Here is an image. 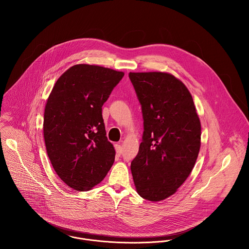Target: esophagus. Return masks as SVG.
Listing matches in <instances>:
<instances>
[{
	"label": "esophagus",
	"instance_id": "34e87169",
	"mask_svg": "<svg viewBox=\"0 0 249 249\" xmlns=\"http://www.w3.org/2000/svg\"><path fill=\"white\" fill-rule=\"evenodd\" d=\"M115 149H116L117 155L120 156V155L122 154V152H123V147H122V145L119 144V143H116V144H115Z\"/></svg>",
	"mask_w": 249,
	"mask_h": 249
}]
</instances>
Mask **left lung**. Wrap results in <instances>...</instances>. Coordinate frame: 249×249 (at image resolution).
Here are the masks:
<instances>
[{
	"mask_svg": "<svg viewBox=\"0 0 249 249\" xmlns=\"http://www.w3.org/2000/svg\"><path fill=\"white\" fill-rule=\"evenodd\" d=\"M142 107L143 132L131 173L149 201L173 196L190 176L200 148L201 125L191 93L168 72H129Z\"/></svg>",
	"mask_w": 249,
	"mask_h": 249,
	"instance_id": "1",
	"label": "left lung"
}]
</instances>
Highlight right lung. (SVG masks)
<instances>
[{
  "label": "right lung",
  "mask_w": 249,
  "mask_h": 249,
  "mask_svg": "<svg viewBox=\"0 0 249 249\" xmlns=\"http://www.w3.org/2000/svg\"><path fill=\"white\" fill-rule=\"evenodd\" d=\"M124 75L97 65H74L49 96L43 124L47 153L57 176L75 191L91 190L114 163L102 107Z\"/></svg>",
  "instance_id": "obj_1"
}]
</instances>
